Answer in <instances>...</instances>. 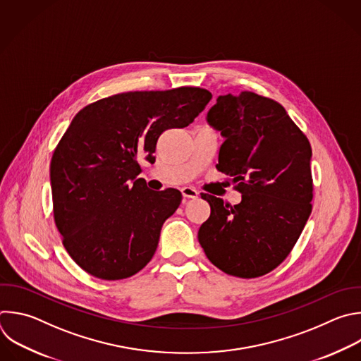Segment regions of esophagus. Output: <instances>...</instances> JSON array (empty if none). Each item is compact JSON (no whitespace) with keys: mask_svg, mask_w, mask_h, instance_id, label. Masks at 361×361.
<instances>
[{"mask_svg":"<svg viewBox=\"0 0 361 361\" xmlns=\"http://www.w3.org/2000/svg\"><path fill=\"white\" fill-rule=\"evenodd\" d=\"M181 194L184 198H197L198 197V191L192 187H183Z\"/></svg>","mask_w":361,"mask_h":361,"instance_id":"esophagus-1","label":"esophagus"}]
</instances>
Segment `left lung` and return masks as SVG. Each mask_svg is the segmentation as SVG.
Returning a JSON list of instances; mask_svg holds the SVG:
<instances>
[{"label":"left lung","instance_id":"8db88e82","mask_svg":"<svg viewBox=\"0 0 361 361\" xmlns=\"http://www.w3.org/2000/svg\"><path fill=\"white\" fill-rule=\"evenodd\" d=\"M208 123L225 137L216 170L243 201L201 192L211 207L198 241L207 258L236 278H258L293 250L312 212V147L281 103L254 92L218 96Z\"/></svg>","mask_w":361,"mask_h":361}]
</instances>
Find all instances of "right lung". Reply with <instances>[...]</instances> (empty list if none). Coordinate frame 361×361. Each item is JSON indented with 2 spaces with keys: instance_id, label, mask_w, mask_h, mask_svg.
<instances>
[{
  "instance_id": "add662e5",
  "label": "right lung",
  "mask_w": 361,
  "mask_h": 361,
  "mask_svg": "<svg viewBox=\"0 0 361 361\" xmlns=\"http://www.w3.org/2000/svg\"><path fill=\"white\" fill-rule=\"evenodd\" d=\"M207 89L117 93L85 106L51 160L54 219L69 257L103 281L126 279L153 258L181 192L152 191L139 161H156L159 137L205 109Z\"/></svg>"
}]
</instances>
